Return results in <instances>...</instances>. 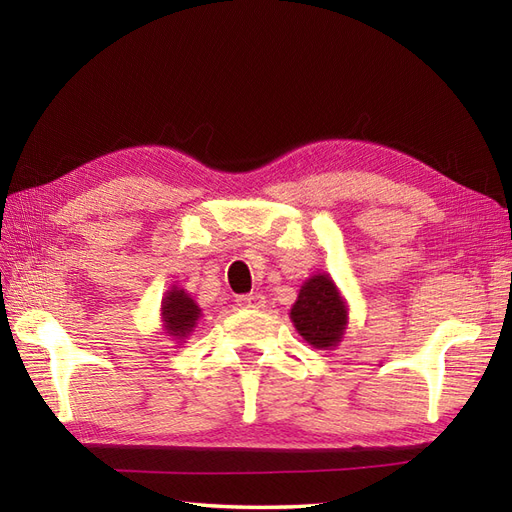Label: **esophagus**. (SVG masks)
Wrapping results in <instances>:
<instances>
[{"label": "esophagus", "instance_id": "obj_1", "mask_svg": "<svg viewBox=\"0 0 512 512\" xmlns=\"http://www.w3.org/2000/svg\"><path fill=\"white\" fill-rule=\"evenodd\" d=\"M237 303L243 305V307L258 309V307H265L267 301H265V297H262V294L252 292V294H241V297H237Z\"/></svg>", "mask_w": 512, "mask_h": 512}]
</instances>
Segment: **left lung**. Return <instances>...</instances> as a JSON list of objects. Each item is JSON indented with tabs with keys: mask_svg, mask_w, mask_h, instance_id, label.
Instances as JSON below:
<instances>
[{
	"mask_svg": "<svg viewBox=\"0 0 512 512\" xmlns=\"http://www.w3.org/2000/svg\"><path fill=\"white\" fill-rule=\"evenodd\" d=\"M348 301L329 273H316L303 282L290 307V320L305 342L318 350H333L348 329Z\"/></svg>",
	"mask_w": 512,
	"mask_h": 512,
	"instance_id": "left-lung-1",
	"label": "left lung"
}]
</instances>
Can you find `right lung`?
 <instances>
[{
	"label": "right lung",
	"instance_id": "add662e5",
	"mask_svg": "<svg viewBox=\"0 0 512 512\" xmlns=\"http://www.w3.org/2000/svg\"><path fill=\"white\" fill-rule=\"evenodd\" d=\"M160 316L162 331L170 339H175L177 344H183L196 329L200 316H203V309H200V305L192 299V294L188 290L173 286L164 292Z\"/></svg>",
	"mask_w": 512,
	"mask_h": 512
}]
</instances>
